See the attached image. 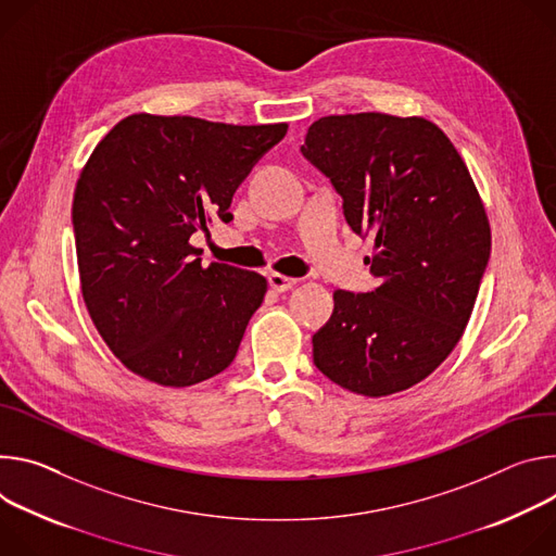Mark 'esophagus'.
Returning a JSON list of instances; mask_svg holds the SVG:
<instances>
[{
  "label": "esophagus",
  "mask_w": 556,
  "mask_h": 556,
  "mask_svg": "<svg viewBox=\"0 0 556 556\" xmlns=\"http://www.w3.org/2000/svg\"><path fill=\"white\" fill-rule=\"evenodd\" d=\"M298 280L295 278H287V276H282V274H269V287L271 289H276V291H289L293 285H295Z\"/></svg>",
  "instance_id": "34e87169"
}]
</instances>
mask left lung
<instances>
[{"mask_svg":"<svg viewBox=\"0 0 556 556\" xmlns=\"http://www.w3.org/2000/svg\"><path fill=\"white\" fill-rule=\"evenodd\" d=\"M300 150L333 182L349 227L376 240L364 263L378 287L333 293V314L314 336V364L357 395L406 391L459 342L490 258L470 172L424 116H323Z\"/></svg>","mask_w":556,"mask_h":556,"instance_id":"left-lung-1","label":"left lung"}]
</instances>
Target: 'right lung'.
<instances>
[{
    "label": "right lung",
    "instance_id": "1",
    "mask_svg": "<svg viewBox=\"0 0 556 556\" xmlns=\"http://www.w3.org/2000/svg\"><path fill=\"white\" fill-rule=\"evenodd\" d=\"M287 123L229 126L197 116L130 114L97 143L73 201L88 314L132 374L192 387L233 362L267 280L201 265L190 238L227 212Z\"/></svg>",
    "mask_w": 556,
    "mask_h": 556
}]
</instances>
